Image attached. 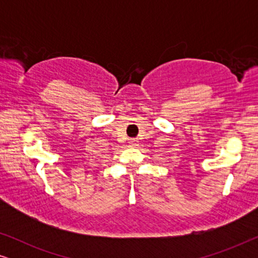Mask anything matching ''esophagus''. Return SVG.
<instances>
[{
  "label": "esophagus",
  "mask_w": 258,
  "mask_h": 258,
  "mask_svg": "<svg viewBox=\"0 0 258 258\" xmlns=\"http://www.w3.org/2000/svg\"><path fill=\"white\" fill-rule=\"evenodd\" d=\"M129 143H130V144H133V146H135V144H136V141H135V140H130V141H129Z\"/></svg>",
  "instance_id": "1"
}]
</instances>
